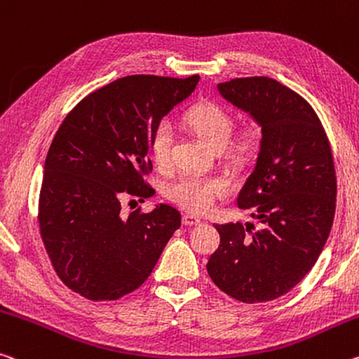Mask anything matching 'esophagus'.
<instances>
[{"instance_id": "1", "label": "esophagus", "mask_w": 359, "mask_h": 359, "mask_svg": "<svg viewBox=\"0 0 359 359\" xmlns=\"http://www.w3.org/2000/svg\"><path fill=\"white\" fill-rule=\"evenodd\" d=\"M182 222H184V225H187V226H193V225H200L201 224L200 219L195 217V215H190V214H184Z\"/></svg>"}]
</instances>
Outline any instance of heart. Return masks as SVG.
Instances as JSON below:
<instances>
[{
	"label": "heart",
	"mask_w": 359,
	"mask_h": 359,
	"mask_svg": "<svg viewBox=\"0 0 359 359\" xmlns=\"http://www.w3.org/2000/svg\"><path fill=\"white\" fill-rule=\"evenodd\" d=\"M185 123L214 150H222L229 144L233 130V119L224 107L204 102L191 107L185 113ZM172 147V128L168 119H161L153 129L150 149L158 163H166ZM255 149L251 134L240 135L229 147L230 155L244 158ZM229 193V184L219 177H203L196 174H182L166 185V196L191 212H206L214 206L217 198Z\"/></svg>",
	"instance_id": "heart-1"
}]
</instances>
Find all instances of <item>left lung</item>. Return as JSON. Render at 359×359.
Instances as JSON below:
<instances>
[{
  "mask_svg": "<svg viewBox=\"0 0 359 359\" xmlns=\"http://www.w3.org/2000/svg\"><path fill=\"white\" fill-rule=\"evenodd\" d=\"M217 89L262 128L257 161L236 200L262 226L215 225L220 244L206 269L230 297L269 302L304 280L331 233L337 196L331 144L313 107L276 79L235 78Z\"/></svg>",
  "mask_w": 359,
  "mask_h": 359,
  "instance_id": "8db88e82",
  "label": "left lung"
}]
</instances>
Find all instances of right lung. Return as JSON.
<instances>
[{"label": "right lung", "instance_id": "add662e5", "mask_svg": "<svg viewBox=\"0 0 359 359\" xmlns=\"http://www.w3.org/2000/svg\"><path fill=\"white\" fill-rule=\"evenodd\" d=\"M200 76L119 78L68 113L49 147L38 203L41 240L57 276L89 300H116L145 283L174 231L177 209L121 214L123 196L155 190L150 137Z\"/></svg>", "mask_w": 359, "mask_h": 359}]
</instances>
